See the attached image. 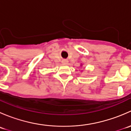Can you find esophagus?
Returning a JSON list of instances; mask_svg holds the SVG:
<instances>
[{"label":"esophagus","mask_w":131,"mask_h":131,"mask_svg":"<svg viewBox=\"0 0 131 131\" xmlns=\"http://www.w3.org/2000/svg\"><path fill=\"white\" fill-rule=\"evenodd\" d=\"M68 62V61L67 60V59H63V60L61 61V63H63V64H67Z\"/></svg>","instance_id":"obj_1"}]
</instances>
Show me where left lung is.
Listing matches in <instances>:
<instances>
[{"label": "left lung", "mask_w": 131, "mask_h": 131, "mask_svg": "<svg viewBox=\"0 0 131 131\" xmlns=\"http://www.w3.org/2000/svg\"><path fill=\"white\" fill-rule=\"evenodd\" d=\"M82 64H80V67H82Z\"/></svg>", "instance_id": "8db88e82"}]
</instances>
